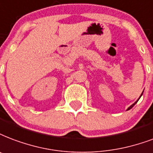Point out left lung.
I'll return each mask as SVG.
<instances>
[{
  "instance_id": "1",
  "label": "left lung",
  "mask_w": 153,
  "mask_h": 153,
  "mask_svg": "<svg viewBox=\"0 0 153 153\" xmlns=\"http://www.w3.org/2000/svg\"><path fill=\"white\" fill-rule=\"evenodd\" d=\"M143 92H144V91H143ZM143 92H142V94H141V95H143ZM141 95H140V98L141 97ZM140 98H139V100H140ZM138 100H137V101H136V102H134L133 104H132V105H131V106H130V107H129V108H128V110H130V109H131V108H132V107H133L134 105L136 104V102H138Z\"/></svg>"
}]
</instances>
